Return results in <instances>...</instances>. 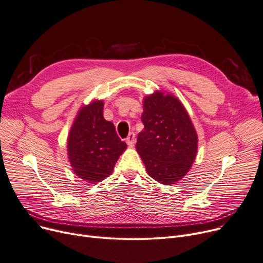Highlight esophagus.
Listing matches in <instances>:
<instances>
[{
    "mask_svg": "<svg viewBox=\"0 0 263 263\" xmlns=\"http://www.w3.org/2000/svg\"><path fill=\"white\" fill-rule=\"evenodd\" d=\"M126 142L128 144L129 147H133L135 145V134L134 133H130L126 139Z\"/></svg>",
    "mask_w": 263,
    "mask_h": 263,
    "instance_id": "1",
    "label": "esophagus"
}]
</instances>
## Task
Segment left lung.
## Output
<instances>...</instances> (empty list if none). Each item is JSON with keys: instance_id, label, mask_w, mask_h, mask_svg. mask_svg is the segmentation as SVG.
Segmentation results:
<instances>
[{"instance_id": "8db88e82", "label": "left lung", "mask_w": 263, "mask_h": 263, "mask_svg": "<svg viewBox=\"0 0 263 263\" xmlns=\"http://www.w3.org/2000/svg\"><path fill=\"white\" fill-rule=\"evenodd\" d=\"M143 131L136 151L149 176L164 185L177 184L194 164L198 134L182 101L173 94L155 91L143 100Z\"/></svg>"}]
</instances>
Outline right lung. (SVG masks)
I'll return each instance as SVG.
<instances>
[{
    "mask_svg": "<svg viewBox=\"0 0 263 263\" xmlns=\"http://www.w3.org/2000/svg\"><path fill=\"white\" fill-rule=\"evenodd\" d=\"M66 146L73 172L91 184L108 178L127 149L114 125L103 117L102 99H94L79 109L69 129Z\"/></svg>",
    "mask_w": 263,
    "mask_h": 263,
    "instance_id": "obj_1",
    "label": "right lung"
}]
</instances>
